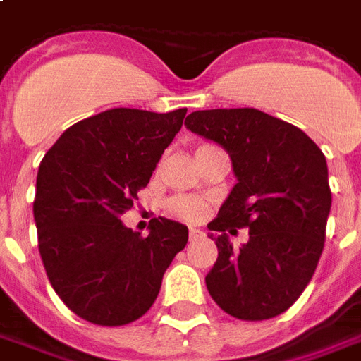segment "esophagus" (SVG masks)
<instances>
[{
    "label": "esophagus",
    "mask_w": 361,
    "mask_h": 361,
    "mask_svg": "<svg viewBox=\"0 0 361 361\" xmlns=\"http://www.w3.org/2000/svg\"><path fill=\"white\" fill-rule=\"evenodd\" d=\"M202 231L201 229H197V228H191L189 229V241H197V239H199V237H202Z\"/></svg>",
    "instance_id": "obj_1"
}]
</instances>
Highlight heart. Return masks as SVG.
Listing matches in <instances>:
<instances>
[{
    "label": "heart",
    "mask_w": 361,
    "mask_h": 361,
    "mask_svg": "<svg viewBox=\"0 0 361 361\" xmlns=\"http://www.w3.org/2000/svg\"><path fill=\"white\" fill-rule=\"evenodd\" d=\"M170 210L178 218H183V220H199L204 214L207 210V204L201 199H195V197H178L170 202Z\"/></svg>",
    "instance_id": "heart-1"
}]
</instances>
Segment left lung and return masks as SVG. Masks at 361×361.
Returning <instances> with one entry per match:
<instances>
[{"label":"left lung","instance_id":"obj_1","mask_svg":"<svg viewBox=\"0 0 361 361\" xmlns=\"http://www.w3.org/2000/svg\"><path fill=\"white\" fill-rule=\"evenodd\" d=\"M185 126L218 143L237 183L208 224L218 260L204 277L224 312L260 322L283 314L302 295L319 262L331 212L327 162L296 126L256 109L195 111ZM248 227L235 249L226 231Z\"/></svg>","mask_w":361,"mask_h":361}]
</instances>
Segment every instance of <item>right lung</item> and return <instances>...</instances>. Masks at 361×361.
Listing matches in <instances>:
<instances>
[{
  "mask_svg": "<svg viewBox=\"0 0 361 361\" xmlns=\"http://www.w3.org/2000/svg\"><path fill=\"white\" fill-rule=\"evenodd\" d=\"M185 113L111 109L65 130L39 164V256L59 298L85 322L114 327L140 319L188 245V226L180 221L153 218L141 237L120 220Z\"/></svg>",
  "mask_w": 361,
  "mask_h": 361,
  "instance_id": "add662e5",
  "label": "right lung"
}]
</instances>
